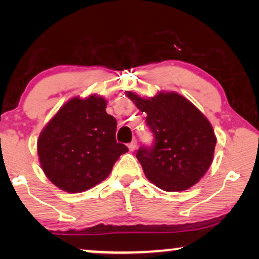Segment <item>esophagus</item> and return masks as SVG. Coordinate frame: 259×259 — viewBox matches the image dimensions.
I'll use <instances>...</instances> for the list:
<instances>
[{"instance_id": "esophagus-1", "label": "esophagus", "mask_w": 259, "mask_h": 259, "mask_svg": "<svg viewBox=\"0 0 259 259\" xmlns=\"http://www.w3.org/2000/svg\"><path fill=\"white\" fill-rule=\"evenodd\" d=\"M136 148H137V140L134 139V140H132V143L128 144V150L131 152H133L134 150H136Z\"/></svg>"}]
</instances>
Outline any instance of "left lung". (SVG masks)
<instances>
[{"label":"left lung","mask_w":259,"mask_h":259,"mask_svg":"<svg viewBox=\"0 0 259 259\" xmlns=\"http://www.w3.org/2000/svg\"><path fill=\"white\" fill-rule=\"evenodd\" d=\"M125 94L146 113L154 136L153 146L140 147L137 153L146 178L167 192L196 185L210 168L217 143L208 119L176 92L160 91L151 98L132 91Z\"/></svg>","instance_id":"8db88e82"}]
</instances>
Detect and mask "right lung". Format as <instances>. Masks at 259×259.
Returning <instances> with one entry per match:
<instances>
[{"instance_id":"right-lung-1","label":"right lung","mask_w":259,"mask_h":259,"mask_svg":"<svg viewBox=\"0 0 259 259\" xmlns=\"http://www.w3.org/2000/svg\"><path fill=\"white\" fill-rule=\"evenodd\" d=\"M107 100L97 94L69 99L49 120L37 139L46 177L60 190L83 192L112 172L128 152L115 140L116 120L106 112Z\"/></svg>"}]
</instances>
